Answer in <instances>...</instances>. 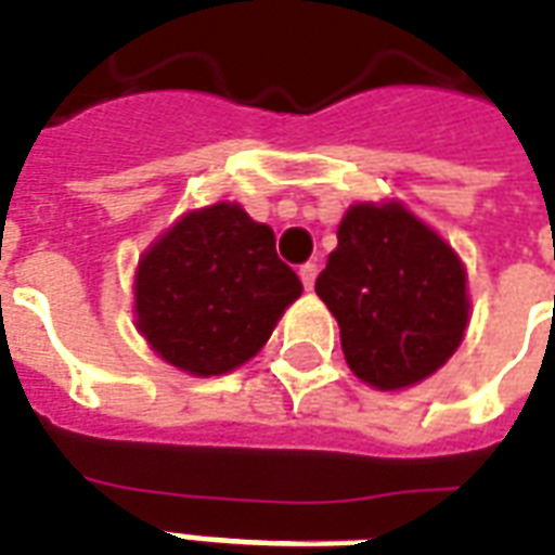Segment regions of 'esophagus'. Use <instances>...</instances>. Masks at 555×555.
Here are the masks:
<instances>
[{
	"label": "esophagus",
	"instance_id": "34e87169",
	"mask_svg": "<svg viewBox=\"0 0 555 555\" xmlns=\"http://www.w3.org/2000/svg\"><path fill=\"white\" fill-rule=\"evenodd\" d=\"M299 279H302L306 291L314 288V279H318V264H314V261H306V264L299 267Z\"/></svg>",
	"mask_w": 555,
	"mask_h": 555
}]
</instances>
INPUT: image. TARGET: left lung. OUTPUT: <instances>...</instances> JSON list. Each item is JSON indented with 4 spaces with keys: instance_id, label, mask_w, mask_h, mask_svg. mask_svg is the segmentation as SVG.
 Segmentation results:
<instances>
[{
    "instance_id": "left-lung-1",
    "label": "left lung",
    "mask_w": 555,
    "mask_h": 555,
    "mask_svg": "<svg viewBox=\"0 0 555 555\" xmlns=\"http://www.w3.org/2000/svg\"><path fill=\"white\" fill-rule=\"evenodd\" d=\"M314 291L350 371L379 391L424 382L465 338V264L400 203L350 205Z\"/></svg>"
}]
</instances>
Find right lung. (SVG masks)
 Masks as SVG:
<instances>
[{"label":"right lung","instance_id":"1","mask_svg":"<svg viewBox=\"0 0 555 555\" xmlns=\"http://www.w3.org/2000/svg\"><path fill=\"white\" fill-rule=\"evenodd\" d=\"M302 282L276 256V235L235 203L188 211L138 261V332L164 361L220 376L270 338Z\"/></svg>","mask_w":555,"mask_h":555}]
</instances>
